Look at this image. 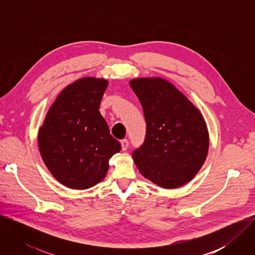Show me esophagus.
Here are the masks:
<instances>
[{
  "label": "esophagus",
  "mask_w": 255,
  "mask_h": 255,
  "mask_svg": "<svg viewBox=\"0 0 255 255\" xmlns=\"http://www.w3.org/2000/svg\"><path fill=\"white\" fill-rule=\"evenodd\" d=\"M121 146H122V150L125 151L128 148V146H129V141L127 139L121 140Z\"/></svg>",
  "instance_id": "34e87169"
}]
</instances>
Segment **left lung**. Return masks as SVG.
Returning <instances> with one entry per match:
<instances>
[{
	"mask_svg": "<svg viewBox=\"0 0 255 255\" xmlns=\"http://www.w3.org/2000/svg\"><path fill=\"white\" fill-rule=\"evenodd\" d=\"M146 121V134L132 157L141 174L163 189L191 181L209 150L203 115L171 83L161 78L130 81Z\"/></svg>",
	"mask_w": 255,
	"mask_h": 255,
	"instance_id": "obj_1",
	"label": "left lung"
}]
</instances>
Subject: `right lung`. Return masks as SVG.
I'll use <instances>...</instances> for the list:
<instances>
[{"mask_svg": "<svg viewBox=\"0 0 255 255\" xmlns=\"http://www.w3.org/2000/svg\"><path fill=\"white\" fill-rule=\"evenodd\" d=\"M109 82L83 78L57 96L38 131V148L51 174L63 186L86 190L103 180L109 159L121 144L99 108Z\"/></svg>", "mask_w": 255, "mask_h": 255, "instance_id": "1", "label": "right lung"}]
</instances>
